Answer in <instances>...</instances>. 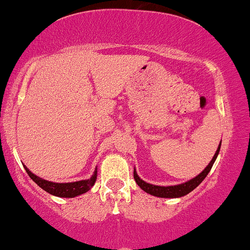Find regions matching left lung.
<instances>
[{"label":"left lung","mask_w":250,"mask_h":250,"mask_svg":"<svg viewBox=\"0 0 250 250\" xmlns=\"http://www.w3.org/2000/svg\"><path fill=\"white\" fill-rule=\"evenodd\" d=\"M219 150H220V144L217 149V153L214 154V156H213V159L210 160V163L208 164V166L203 169L201 173H200L197 177H195V178L190 179L189 182L183 183V184L171 185V187H159V185L149 184V183H146L144 181H142V179L137 176L136 169L133 171V178H135L136 183H137L138 187H140L141 189L144 190L146 192H148V194L154 195V196L166 197V199L167 197H169V199H173V197H182L184 196V195L189 194L190 191H192L196 187H199L200 183L207 177V174L209 173L210 168H212L213 164H214L215 159H217L218 154H219Z\"/></svg>","instance_id":"obj_1"}]
</instances>
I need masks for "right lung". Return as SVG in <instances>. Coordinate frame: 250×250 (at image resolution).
Returning a JSON list of instances; mask_svg holds the SVG:
<instances>
[{"mask_svg":"<svg viewBox=\"0 0 250 250\" xmlns=\"http://www.w3.org/2000/svg\"><path fill=\"white\" fill-rule=\"evenodd\" d=\"M25 171L27 172L30 178L32 179L38 187L42 188L43 190H45L49 194L55 195V196L59 197H74L89 191V190L91 189L92 185L95 184V182H96L97 174V172L95 171V173L92 174L91 178L85 179V181H79L73 183H54L48 182L45 181V179H42L40 178V177L35 176L33 173H31V171H29L27 167H25Z\"/></svg>","mask_w":250,"mask_h":250,"instance_id":"1","label":"right lung"}]
</instances>
